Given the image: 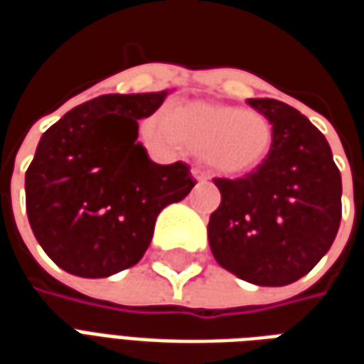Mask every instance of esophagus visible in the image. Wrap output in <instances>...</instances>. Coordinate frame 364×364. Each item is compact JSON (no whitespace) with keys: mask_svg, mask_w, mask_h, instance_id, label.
Returning <instances> with one entry per match:
<instances>
[{"mask_svg":"<svg viewBox=\"0 0 364 364\" xmlns=\"http://www.w3.org/2000/svg\"><path fill=\"white\" fill-rule=\"evenodd\" d=\"M191 175H193V177H195V179H197V181H200V183L208 179V175H206L203 169H198V167H193V169H191Z\"/></svg>","mask_w":364,"mask_h":364,"instance_id":"1","label":"esophagus"}]
</instances>
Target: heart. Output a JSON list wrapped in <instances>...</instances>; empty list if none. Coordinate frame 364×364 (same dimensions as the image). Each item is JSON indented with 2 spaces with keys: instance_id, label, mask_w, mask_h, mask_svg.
I'll use <instances>...</instances> for the list:
<instances>
[{
  "instance_id": "1",
  "label": "heart",
  "mask_w": 364,
  "mask_h": 364,
  "mask_svg": "<svg viewBox=\"0 0 364 364\" xmlns=\"http://www.w3.org/2000/svg\"><path fill=\"white\" fill-rule=\"evenodd\" d=\"M144 134L173 150L187 146L228 177L257 171L274 142V128L263 112L205 101L179 105L171 114L154 112L144 120Z\"/></svg>"
}]
</instances>
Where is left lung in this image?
Masks as SVG:
<instances>
[{"mask_svg":"<svg viewBox=\"0 0 364 364\" xmlns=\"http://www.w3.org/2000/svg\"><path fill=\"white\" fill-rule=\"evenodd\" d=\"M274 128L273 151L240 179H214L220 206L210 214L214 259L242 281L284 287L316 267L341 222V173L326 136L277 99H247Z\"/></svg>","mask_w":364,"mask_h":364,"instance_id":"8db88e82","label":"left lung"}]
</instances>
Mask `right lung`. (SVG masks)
I'll use <instances>...</instances> for the list:
<instances>
[{
	"instance_id": "1",
	"label": "right lung",
	"mask_w": 364,
	"mask_h": 364,
	"mask_svg": "<svg viewBox=\"0 0 364 364\" xmlns=\"http://www.w3.org/2000/svg\"><path fill=\"white\" fill-rule=\"evenodd\" d=\"M167 91L101 95L52 124L25 173L28 224L44 253L75 277L136 265L158 214L195 187L189 166H159L138 142V120Z\"/></svg>"
}]
</instances>
